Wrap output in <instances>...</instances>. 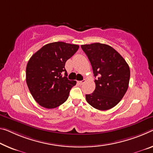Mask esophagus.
<instances>
[{
  "label": "esophagus",
  "instance_id": "esophagus-1",
  "mask_svg": "<svg viewBox=\"0 0 153 153\" xmlns=\"http://www.w3.org/2000/svg\"><path fill=\"white\" fill-rule=\"evenodd\" d=\"M85 82H86L85 79H83V80H82V81H77V83H78L79 85H82V84H83Z\"/></svg>",
  "mask_w": 153,
  "mask_h": 153
}]
</instances>
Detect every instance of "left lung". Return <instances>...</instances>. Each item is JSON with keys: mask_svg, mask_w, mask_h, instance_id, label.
<instances>
[{"mask_svg": "<svg viewBox=\"0 0 153 153\" xmlns=\"http://www.w3.org/2000/svg\"><path fill=\"white\" fill-rule=\"evenodd\" d=\"M93 67L95 89L86 94L90 105L99 110L114 107L124 97L129 86V67L125 60L111 46L100 43L82 45Z\"/></svg>", "mask_w": 153, "mask_h": 153, "instance_id": "8db88e82", "label": "left lung"}]
</instances>
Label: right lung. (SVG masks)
<instances>
[{"mask_svg": "<svg viewBox=\"0 0 153 153\" xmlns=\"http://www.w3.org/2000/svg\"><path fill=\"white\" fill-rule=\"evenodd\" d=\"M79 45L58 42L46 44L28 60L26 80L33 98L42 107L52 109L67 101L76 81L69 80L65 62Z\"/></svg>", "mask_w": 153, "mask_h": 153, "instance_id": "right-lung-1", "label": "right lung"}]
</instances>
